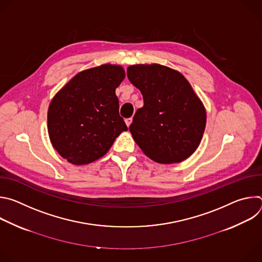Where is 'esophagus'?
<instances>
[{"label": "esophagus", "mask_w": 262, "mask_h": 262, "mask_svg": "<svg viewBox=\"0 0 262 262\" xmlns=\"http://www.w3.org/2000/svg\"><path fill=\"white\" fill-rule=\"evenodd\" d=\"M132 121H133V119H132V118H126V119H125V123H126V125H127V126H129V125H130V123H132Z\"/></svg>", "instance_id": "obj_1"}]
</instances>
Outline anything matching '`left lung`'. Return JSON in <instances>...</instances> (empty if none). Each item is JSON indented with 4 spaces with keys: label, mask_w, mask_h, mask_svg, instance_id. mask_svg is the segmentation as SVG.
Segmentation results:
<instances>
[{
    "label": "left lung",
    "mask_w": 262,
    "mask_h": 262,
    "mask_svg": "<svg viewBox=\"0 0 262 262\" xmlns=\"http://www.w3.org/2000/svg\"><path fill=\"white\" fill-rule=\"evenodd\" d=\"M144 105L129 126L143 152L161 164L180 163L198 148L206 124L203 103L182 74L160 64L127 68Z\"/></svg>",
    "instance_id": "left-lung-1"
}]
</instances>
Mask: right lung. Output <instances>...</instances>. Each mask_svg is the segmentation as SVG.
Listing matches in <instances>:
<instances>
[{
	"mask_svg": "<svg viewBox=\"0 0 262 262\" xmlns=\"http://www.w3.org/2000/svg\"><path fill=\"white\" fill-rule=\"evenodd\" d=\"M124 77L119 65L90 68L74 76L51 101L49 136L54 148L69 163L85 165L100 159L127 130L115 93Z\"/></svg>",
	"mask_w": 262,
	"mask_h": 262,
	"instance_id": "1",
	"label": "right lung"
}]
</instances>
